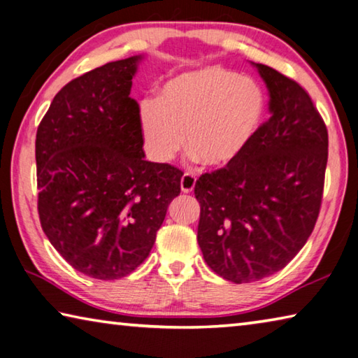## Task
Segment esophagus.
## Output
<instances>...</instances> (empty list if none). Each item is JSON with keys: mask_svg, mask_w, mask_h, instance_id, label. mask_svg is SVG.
<instances>
[{"mask_svg": "<svg viewBox=\"0 0 358 358\" xmlns=\"http://www.w3.org/2000/svg\"><path fill=\"white\" fill-rule=\"evenodd\" d=\"M196 184V178L192 173H185L180 179V190L184 193H190L193 189H195Z\"/></svg>", "mask_w": 358, "mask_h": 358, "instance_id": "esophagus-1", "label": "esophagus"}]
</instances>
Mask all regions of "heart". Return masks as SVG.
I'll return each instance as SVG.
<instances>
[{
  "label": "heart",
  "instance_id": "1",
  "mask_svg": "<svg viewBox=\"0 0 358 358\" xmlns=\"http://www.w3.org/2000/svg\"><path fill=\"white\" fill-rule=\"evenodd\" d=\"M266 96L254 79L213 66L168 80L154 101L141 108L149 155L168 163L185 148L208 168H227L259 133Z\"/></svg>",
  "mask_w": 358,
  "mask_h": 358
}]
</instances>
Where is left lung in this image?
<instances>
[{"label": "left lung", "instance_id": "1", "mask_svg": "<svg viewBox=\"0 0 358 358\" xmlns=\"http://www.w3.org/2000/svg\"><path fill=\"white\" fill-rule=\"evenodd\" d=\"M269 90L271 117L230 166L204 173L198 244L215 274L254 282L282 269L317 222L328 131L309 93L266 64H255Z\"/></svg>", "mask_w": 358, "mask_h": 358}]
</instances>
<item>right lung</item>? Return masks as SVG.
<instances>
[{
  "mask_svg": "<svg viewBox=\"0 0 358 358\" xmlns=\"http://www.w3.org/2000/svg\"><path fill=\"white\" fill-rule=\"evenodd\" d=\"M139 58L68 82L36 133L41 227L69 265L101 280L125 278L148 259L184 174L144 160L130 96Z\"/></svg>",
  "mask_w": 358,
  "mask_h": 358,
  "instance_id": "right-lung-1",
  "label": "right lung"
}]
</instances>
